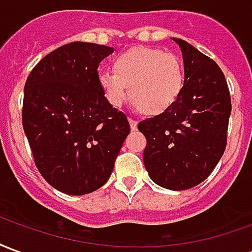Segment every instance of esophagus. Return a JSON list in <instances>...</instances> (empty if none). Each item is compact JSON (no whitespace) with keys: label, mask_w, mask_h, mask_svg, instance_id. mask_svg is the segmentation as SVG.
<instances>
[{"label":"esophagus","mask_w":252,"mask_h":252,"mask_svg":"<svg viewBox=\"0 0 252 252\" xmlns=\"http://www.w3.org/2000/svg\"><path fill=\"white\" fill-rule=\"evenodd\" d=\"M129 126H131L132 129H136L137 121H136V120H133V119H129Z\"/></svg>","instance_id":"obj_1"}]
</instances>
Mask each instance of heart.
Instances as JSON below:
<instances>
[{"label": "heart", "instance_id": "obj_1", "mask_svg": "<svg viewBox=\"0 0 252 252\" xmlns=\"http://www.w3.org/2000/svg\"><path fill=\"white\" fill-rule=\"evenodd\" d=\"M115 71L98 74L105 99L119 108L129 95L144 113L157 116L170 109L180 97L185 72L180 58L158 48H131L115 61Z\"/></svg>", "mask_w": 252, "mask_h": 252}]
</instances>
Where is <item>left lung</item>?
<instances>
[{
  "label": "left lung",
  "instance_id": "obj_1",
  "mask_svg": "<svg viewBox=\"0 0 252 252\" xmlns=\"http://www.w3.org/2000/svg\"><path fill=\"white\" fill-rule=\"evenodd\" d=\"M185 83L175 104L137 124L147 139L143 153L157 185L186 190L205 181L227 147L231 95L221 68L182 39Z\"/></svg>",
  "mask_w": 252,
  "mask_h": 252
}]
</instances>
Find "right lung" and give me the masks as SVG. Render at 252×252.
<instances>
[{"label":"right lung","instance_id":"1","mask_svg":"<svg viewBox=\"0 0 252 252\" xmlns=\"http://www.w3.org/2000/svg\"><path fill=\"white\" fill-rule=\"evenodd\" d=\"M112 47L74 41L50 52L27 78L23 126L43 178L82 195L106 184L131 131L105 99L98 64Z\"/></svg>","mask_w":252,"mask_h":252}]
</instances>
